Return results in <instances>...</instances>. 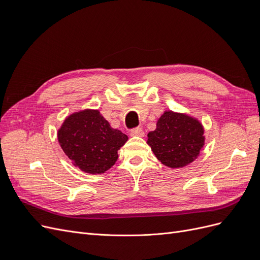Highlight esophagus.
Here are the masks:
<instances>
[{"instance_id":"obj_1","label":"esophagus","mask_w":260,"mask_h":260,"mask_svg":"<svg viewBox=\"0 0 260 260\" xmlns=\"http://www.w3.org/2000/svg\"><path fill=\"white\" fill-rule=\"evenodd\" d=\"M131 136L133 137H144V131L142 128H135L131 130Z\"/></svg>"}]
</instances>
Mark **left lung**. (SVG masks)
Instances as JSON below:
<instances>
[{"label": "left lung", "mask_w": 260, "mask_h": 260, "mask_svg": "<svg viewBox=\"0 0 260 260\" xmlns=\"http://www.w3.org/2000/svg\"><path fill=\"white\" fill-rule=\"evenodd\" d=\"M157 159L170 168H182L200 156L205 144L204 127L187 114L166 111L148 132L147 142Z\"/></svg>", "instance_id": "left-lung-1"}]
</instances>
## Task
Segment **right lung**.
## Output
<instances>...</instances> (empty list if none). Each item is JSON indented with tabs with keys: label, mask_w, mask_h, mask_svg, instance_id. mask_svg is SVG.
<instances>
[{
	"label": "right lung",
	"mask_w": 260,
	"mask_h": 260,
	"mask_svg": "<svg viewBox=\"0 0 260 260\" xmlns=\"http://www.w3.org/2000/svg\"><path fill=\"white\" fill-rule=\"evenodd\" d=\"M62 151L75 167L91 175L104 174L118 159V149L128 141L98 109L70 114L57 131Z\"/></svg>",
	"instance_id": "right-lung-1"
}]
</instances>
